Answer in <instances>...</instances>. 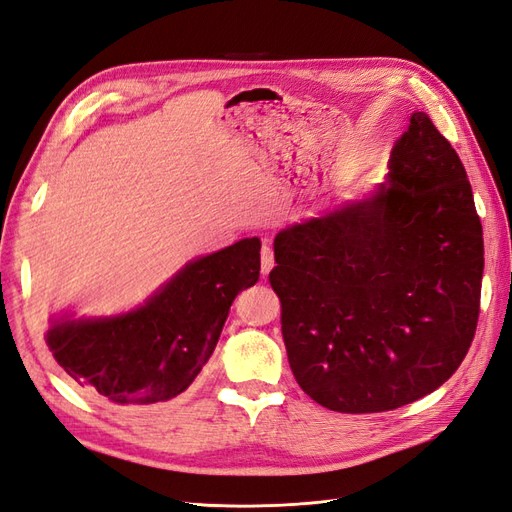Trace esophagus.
<instances>
[{
  "label": "esophagus",
  "mask_w": 512,
  "mask_h": 512,
  "mask_svg": "<svg viewBox=\"0 0 512 512\" xmlns=\"http://www.w3.org/2000/svg\"><path fill=\"white\" fill-rule=\"evenodd\" d=\"M260 271H262V275H269V271L273 269V252H271V247H262V252H260Z\"/></svg>",
  "instance_id": "34e87169"
}]
</instances>
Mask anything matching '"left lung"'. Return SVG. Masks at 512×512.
Returning a JSON list of instances; mask_svg holds the SVG:
<instances>
[{
  "label": "left lung",
  "instance_id": "8db88e82",
  "mask_svg": "<svg viewBox=\"0 0 512 512\" xmlns=\"http://www.w3.org/2000/svg\"><path fill=\"white\" fill-rule=\"evenodd\" d=\"M376 194L273 241L288 363L316 404L395 410L466 359L483 282V226L457 151L412 113Z\"/></svg>",
  "mask_w": 512,
  "mask_h": 512
}]
</instances>
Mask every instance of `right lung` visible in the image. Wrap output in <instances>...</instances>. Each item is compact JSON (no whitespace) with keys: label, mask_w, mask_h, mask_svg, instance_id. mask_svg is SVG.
I'll return each instance as SVG.
<instances>
[{"label":"right lung","mask_w":512,"mask_h":512,"mask_svg":"<svg viewBox=\"0 0 512 512\" xmlns=\"http://www.w3.org/2000/svg\"><path fill=\"white\" fill-rule=\"evenodd\" d=\"M258 275L260 239H243L185 265L128 314L53 322L46 344L87 393L115 406L160 404L196 380L232 301Z\"/></svg>","instance_id":"1"}]
</instances>
